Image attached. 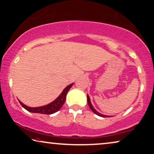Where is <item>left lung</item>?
I'll return each mask as SVG.
<instances>
[{"instance_id":"left-lung-1","label":"left lung","mask_w":154,"mask_h":154,"mask_svg":"<svg viewBox=\"0 0 154 154\" xmlns=\"http://www.w3.org/2000/svg\"><path fill=\"white\" fill-rule=\"evenodd\" d=\"M87 98H88V105H89V106H90V108L91 109V110L93 111V112L94 113H96L97 115H98V116H101V117H104V118H106V117H109V116H105V115H102V114H101V113H100L98 112V111H97L95 109H94V108L93 106H92V104H91V102H90V97H89V96H87Z\"/></svg>"}]
</instances>
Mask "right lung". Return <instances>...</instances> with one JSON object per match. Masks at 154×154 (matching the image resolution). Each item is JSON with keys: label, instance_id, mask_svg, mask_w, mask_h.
Returning <instances> with one entry per match:
<instances>
[{"label": "right lung", "instance_id": "obj_1", "mask_svg": "<svg viewBox=\"0 0 154 154\" xmlns=\"http://www.w3.org/2000/svg\"><path fill=\"white\" fill-rule=\"evenodd\" d=\"M73 83L66 86V88L63 90L60 95L59 96L54 102H51L50 104L48 105H45V106L40 107H33V108H32V107L26 106V105H24L23 103L21 102L20 101H19V102H20V104L22 105L25 109L30 111V112L43 113V114H52V113H54L57 112V111H58L61 109V107L63 106L65 100H66V96L67 92H68L69 89H70Z\"/></svg>", "mask_w": 154, "mask_h": 154}]
</instances>
